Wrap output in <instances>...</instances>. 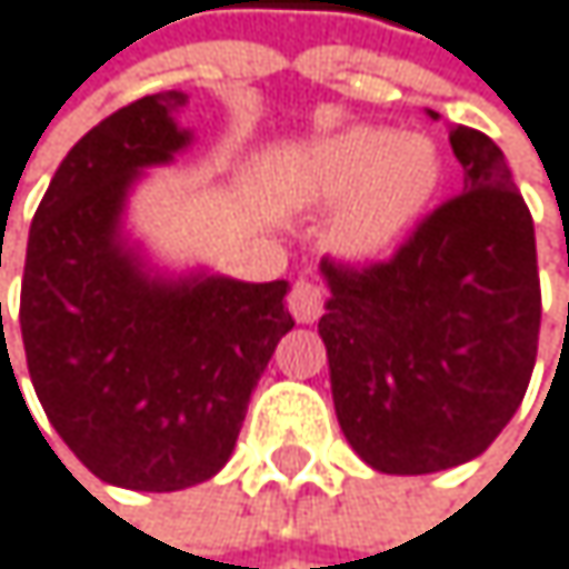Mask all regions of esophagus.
Returning a JSON list of instances; mask_svg holds the SVG:
<instances>
[{
	"mask_svg": "<svg viewBox=\"0 0 569 569\" xmlns=\"http://www.w3.org/2000/svg\"><path fill=\"white\" fill-rule=\"evenodd\" d=\"M288 311L301 325L318 321L321 311H325V284L315 281V278H298L295 288H291V295H288Z\"/></svg>",
	"mask_w": 569,
	"mask_h": 569,
	"instance_id": "obj_1",
	"label": "esophagus"
}]
</instances>
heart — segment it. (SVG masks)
<instances>
[{
	"label": "heart",
	"instance_id": "b5f03b06",
	"mask_svg": "<svg viewBox=\"0 0 569 569\" xmlns=\"http://www.w3.org/2000/svg\"><path fill=\"white\" fill-rule=\"evenodd\" d=\"M288 197L301 207L338 203L335 248L369 258L392 248L429 207L442 153L426 133L351 127L315 140L288 163Z\"/></svg>",
	"mask_w": 569,
	"mask_h": 569
}]
</instances>
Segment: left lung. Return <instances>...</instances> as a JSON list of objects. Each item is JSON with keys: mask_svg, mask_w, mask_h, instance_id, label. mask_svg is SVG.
<instances>
[{"mask_svg": "<svg viewBox=\"0 0 569 569\" xmlns=\"http://www.w3.org/2000/svg\"><path fill=\"white\" fill-rule=\"evenodd\" d=\"M449 143L466 190L389 261H321L331 298L318 331L338 426L372 469L396 476L486 452L520 409L537 362L530 207L486 133L452 123Z\"/></svg>", "mask_w": 569, "mask_h": 569, "instance_id": "left-lung-1", "label": "left lung"}]
</instances>
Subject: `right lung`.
Wrapping results in <instances>:
<instances>
[{
  "instance_id": "add662e5",
  "label": "right lung",
  "mask_w": 569,
  "mask_h": 569,
  "mask_svg": "<svg viewBox=\"0 0 569 569\" xmlns=\"http://www.w3.org/2000/svg\"><path fill=\"white\" fill-rule=\"evenodd\" d=\"M183 103L180 90L143 97L66 153L29 228L19 298L52 429L93 476L143 492L197 486L231 459L251 392L295 328L288 281H167L123 244L133 180L190 143L173 123Z\"/></svg>"
}]
</instances>
